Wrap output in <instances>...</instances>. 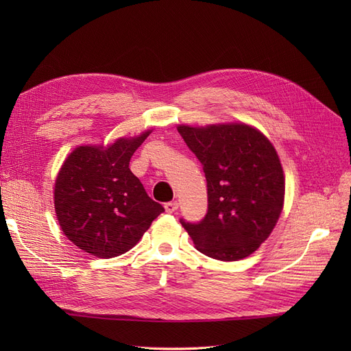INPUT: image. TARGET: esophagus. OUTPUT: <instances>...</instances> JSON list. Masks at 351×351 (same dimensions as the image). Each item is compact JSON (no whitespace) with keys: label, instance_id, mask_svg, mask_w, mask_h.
<instances>
[{"label":"esophagus","instance_id":"esophagus-1","mask_svg":"<svg viewBox=\"0 0 351 351\" xmlns=\"http://www.w3.org/2000/svg\"><path fill=\"white\" fill-rule=\"evenodd\" d=\"M165 208V212H168V214H173V212H176L178 209V202H168V204L164 205Z\"/></svg>","mask_w":351,"mask_h":351}]
</instances>
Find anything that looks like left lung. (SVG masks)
I'll return each instance as SVG.
<instances>
[{
	"label": "left lung",
	"instance_id": "obj_1",
	"mask_svg": "<svg viewBox=\"0 0 351 351\" xmlns=\"http://www.w3.org/2000/svg\"><path fill=\"white\" fill-rule=\"evenodd\" d=\"M178 133L200 164L208 186V214L182 226L195 247L224 262L247 258L277 226L285 177L271 141L246 123L178 124Z\"/></svg>",
	"mask_w": 351,
	"mask_h": 351
}]
</instances>
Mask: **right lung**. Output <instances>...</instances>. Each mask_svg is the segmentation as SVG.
Returning a JSON list of instances; mask_svg holds the SVG:
<instances>
[{"instance_id":"right-lung-1","label":"right lung","mask_w":351,"mask_h":351,"mask_svg":"<svg viewBox=\"0 0 351 351\" xmlns=\"http://www.w3.org/2000/svg\"><path fill=\"white\" fill-rule=\"evenodd\" d=\"M151 132L108 145H80L62 162L54 186L56 215L80 250L102 259L120 256L164 212L129 168L132 155Z\"/></svg>"}]
</instances>
